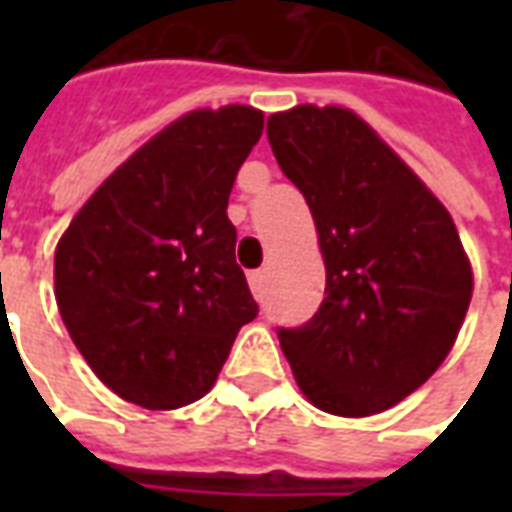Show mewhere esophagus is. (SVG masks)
<instances>
[{"label":"esophagus","mask_w":512,"mask_h":512,"mask_svg":"<svg viewBox=\"0 0 512 512\" xmlns=\"http://www.w3.org/2000/svg\"><path fill=\"white\" fill-rule=\"evenodd\" d=\"M249 288L255 293V299H260L263 290H266V271H252V274H249Z\"/></svg>","instance_id":"esophagus-1"}]
</instances>
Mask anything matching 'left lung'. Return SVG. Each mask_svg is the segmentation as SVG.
<instances>
[{"mask_svg": "<svg viewBox=\"0 0 512 512\" xmlns=\"http://www.w3.org/2000/svg\"><path fill=\"white\" fill-rule=\"evenodd\" d=\"M279 169L310 205L326 299L279 329L312 406L370 417L425 384L472 301V266L433 191L351 109L293 106L268 117Z\"/></svg>", "mask_w": 512, "mask_h": 512, "instance_id": "8db88e82", "label": "left lung"}]
</instances>
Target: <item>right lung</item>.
Returning <instances> with one entry per match:
<instances>
[{"instance_id": "add662e5", "label": "right lung", "mask_w": 512, "mask_h": 512, "mask_svg": "<svg viewBox=\"0 0 512 512\" xmlns=\"http://www.w3.org/2000/svg\"><path fill=\"white\" fill-rule=\"evenodd\" d=\"M260 134L252 106L183 115L98 186L57 244L62 321L128 403L169 411L208 395L255 321L227 200Z\"/></svg>"}]
</instances>
